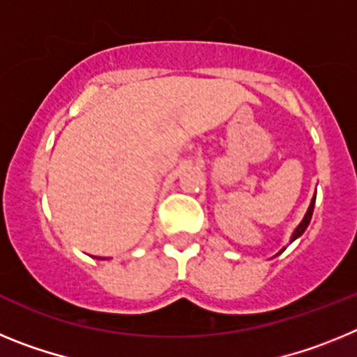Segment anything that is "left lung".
Masks as SVG:
<instances>
[{
  "label": "left lung",
  "instance_id": "8db88e82",
  "mask_svg": "<svg viewBox=\"0 0 357 357\" xmlns=\"http://www.w3.org/2000/svg\"><path fill=\"white\" fill-rule=\"evenodd\" d=\"M314 200H317V198H313V200H311V206H309V209H307V213H305L304 220H302V222L298 223V227H296V229H295V232H293V236H291V241H295V239L298 238V236H302V234H304V230L307 229L309 222H311V216H313V209H314ZM282 250H284V248H282ZM282 250H280V252H282Z\"/></svg>",
  "mask_w": 357,
  "mask_h": 357
}]
</instances>
